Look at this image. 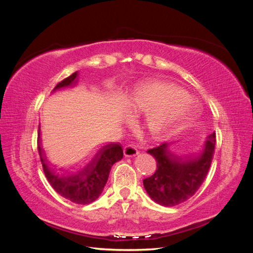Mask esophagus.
<instances>
[{"mask_svg": "<svg viewBox=\"0 0 253 253\" xmlns=\"http://www.w3.org/2000/svg\"><path fill=\"white\" fill-rule=\"evenodd\" d=\"M139 151L136 148V145L134 144H128L125 148V156L126 157H134L137 154H138Z\"/></svg>", "mask_w": 253, "mask_h": 253, "instance_id": "esophagus-1", "label": "esophagus"}]
</instances>
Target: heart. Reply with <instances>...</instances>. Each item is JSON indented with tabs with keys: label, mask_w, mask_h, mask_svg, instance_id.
<instances>
[{
	"label": "heart",
	"mask_w": 253,
	"mask_h": 253,
	"mask_svg": "<svg viewBox=\"0 0 253 253\" xmlns=\"http://www.w3.org/2000/svg\"><path fill=\"white\" fill-rule=\"evenodd\" d=\"M132 113H143L141 124L153 139L170 137L192 121L197 114L194 98L177 84L150 80L135 86L125 98ZM131 114L125 112L124 120Z\"/></svg>",
	"instance_id": "obj_1"
}]
</instances>
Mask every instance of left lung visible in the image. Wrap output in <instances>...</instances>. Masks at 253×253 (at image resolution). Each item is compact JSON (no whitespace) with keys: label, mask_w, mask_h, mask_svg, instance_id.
I'll return each mask as SVG.
<instances>
[{"label":"left lung","mask_w":253,"mask_h":253,"mask_svg":"<svg viewBox=\"0 0 253 253\" xmlns=\"http://www.w3.org/2000/svg\"><path fill=\"white\" fill-rule=\"evenodd\" d=\"M215 133L210 134L197 154H183L172 143L148 150L156 159L155 173L143 179V187L155 203L173 207L192 197L210 169L215 148Z\"/></svg>","instance_id":"1"}]
</instances>
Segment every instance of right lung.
<instances>
[{
    "instance_id": "right-lung-1",
    "label": "right lung",
    "mask_w": 253,
    "mask_h": 253,
    "mask_svg": "<svg viewBox=\"0 0 253 253\" xmlns=\"http://www.w3.org/2000/svg\"><path fill=\"white\" fill-rule=\"evenodd\" d=\"M78 73L59 82L53 90L75 85ZM38 151L45 176L57 193L78 205L95 202L102 193L108 181L111 168L124 157V150L119 143H109L90 152L86 162L72 169L57 167L47 159L41 147L40 127L38 131Z\"/></svg>"
}]
</instances>
